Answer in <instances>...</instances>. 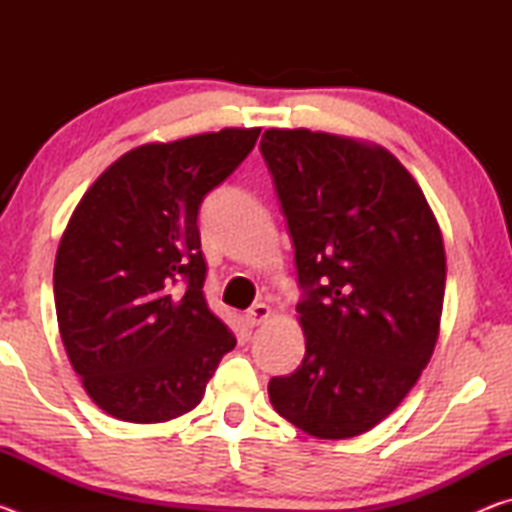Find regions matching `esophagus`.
I'll use <instances>...</instances> for the list:
<instances>
[{
    "label": "esophagus",
    "instance_id": "34e87169",
    "mask_svg": "<svg viewBox=\"0 0 512 512\" xmlns=\"http://www.w3.org/2000/svg\"><path fill=\"white\" fill-rule=\"evenodd\" d=\"M268 316H271V307L264 305V302H257V305H253L246 311V320H248L250 327L262 325Z\"/></svg>",
    "mask_w": 512,
    "mask_h": 512
}]
</instances>
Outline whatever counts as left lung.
<instances>
[{"label":"left lung","mask_w":512,"mask_h":512,"mask_svg":"<svg viewBox=\"0 0 512 512\" xmlns=\"http://www.w3.org/2000/svg\"><path fill=\"white\" fill-rule=\"evenodd\" d=\"M259 151L296 248L305 329V359L268 381V397L311 436H359L395 411L436 348L443 235L381 146L271 128Z\"/></svg>","instance_id":"obj_1"}]
</instances>
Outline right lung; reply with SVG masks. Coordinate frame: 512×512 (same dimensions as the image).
Listing matches in <instances>:
<instances>
[{"label": "right lung", "mask_w": 512, "mask_h": 512, "mask_svg": "<svg viewBox=\"0 0 512 512\" xmlns=\"http://www.w3.org/2000/svg\"><path fill=\"white\" fill-rule=\"evenodd\" d=\"M257 137L259 128H223L144 144L76 205L56 253V316L72 368L112 418L149 424L192 411L237 345L203 296L198 212Z\"/></svg>", "instance_id": "obj_1"}]
</instances>
